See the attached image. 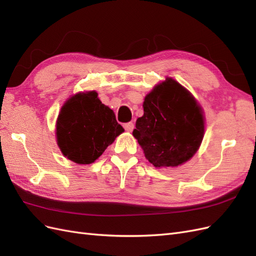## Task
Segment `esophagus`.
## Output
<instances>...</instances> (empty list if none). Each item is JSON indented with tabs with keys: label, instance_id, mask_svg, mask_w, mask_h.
<instances>
[{
	"label": "esophagus",
	"instance_id": "1",
	"mask_svg": "<svg viewBox=\"0 0 256 256\" xmlns=\"http://www.w3.org/2000/svg\"><path fill=\"white\" fill-rule=\"evenodd\" d=\"M124 128H125V130L126 131H128V132H131V131L134 130V122H126L125 125H124Z\"/></svg>",
	"mask_w": 256,
	"mask_h": 256
}]
</instances>
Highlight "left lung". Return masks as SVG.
I'll return each mask as SVG.
<instances>
[{"instance_id":"1","label":"left lung","mask_w":256,"mask_h":256,"mask_svg":"<svg viewBox=\"0 0 256 256\" xmlns=\"http://www.w3.org/2000/svg\"><path fill=\"white\" fill-rule=\"evenodd\" d=\"M143 109L132 134L154 168H175L194 156L204 138L205 118L187 88L166 78L145 96Z\"/></svg>"}]
</instances>
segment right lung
I'll return each mask as SVG.
<instances>
[{
	"label": "right lung",
	"mask_w": 256,
	"mask_h": 256,
	"mask_svg": "<svg viewBox=\"0 0 256 256\" xmlns=\"http://www.w3.org/2000/svg\"><path fill=\"white\" fill-rule=\"evenodd\" d=\"M56 143L64 156L78 164L95 162L124 128L97 92H80L66 100L56 120Z\"/></svg>",
	"instance_id": "add662e5"
}]
</instances>
